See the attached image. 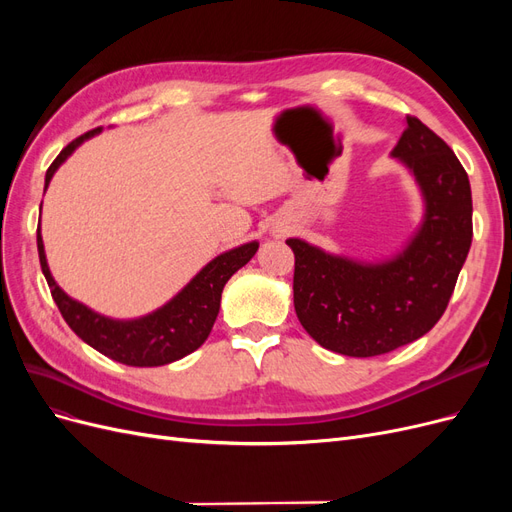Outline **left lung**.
<instances>
[{
    "mask_svg": "<svg viewBox=\"0 0 512 512\" xmlns=\"http://www.w3.org/2000/svg\"><path fill=\"white\" fill-rule=\"evenodd\" d=\"M393 156L416 177L425 220L389 262L331 256L301 239L294 252V312L316 342L346 356H378L433 329L451 301L472 245V192L453 149L414 115Z\"/></svg>",
    "mask_w": 512,
    "mask_h": 512,
    "instance_id": "8db88e82",
    "label": "left lung"
}]
</instances>
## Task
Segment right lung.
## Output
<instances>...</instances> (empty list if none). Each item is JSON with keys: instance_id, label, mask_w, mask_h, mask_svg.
<instances>
[{"instance_id": "1", "label": "right lung", "mask_w": 512, "mask_h": 512, "mask_svg": "<svg viewBox=\"0 0 512 512\" xmlns=\"http://www.w3.org/2000/svg\"><path fill=\"white\" fill-rule=\"evenodd\" d=\"M100 130L102 128L89 130L61 149L59 156L53 160L49 170H46L44 183L49 185L59 164L64 162L85 138L98 134ZM256 250L258 243L252 241L213 258L173 301H168L164 307L158 309V312H153L145 318L123 322L91 312L83 303L70 299L68 294L55 284L49 265H46L44 245L38 226L40 267L46 277V284L51 288L53 301L57 303L61 316L68 322V327L79 335L85 344L96 348L98 352L108 356V359L132 367L168 365L203 346L213 329L215 318H218L224 284L230 280L232 273H237L243 265L252 260Z\"/></svg>"}]
</instances>
